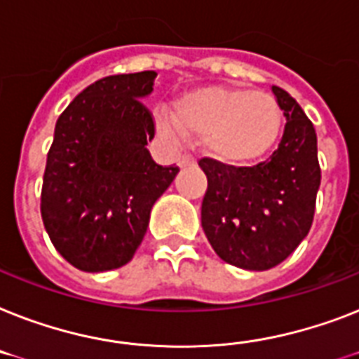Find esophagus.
I'll return each instance as SVG.
<instances>
[{
  "instance_id": "1",
  "label": "esophagus",
  "mask_w": 359,
  "mask_h": 359,
  "mask_svg": "<svg viewBox=\"0 0 359 359\" xmlns=\"http://www.w3.org/2000/svg\"><path fill=\"white\" fill-rule=\"evenodd\" d=\"M197 162H195V158L191 156V154H182L179 158V165L180 168H189V165H195Z\"/></svg>"
}]
</instances>
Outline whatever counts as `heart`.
I'll use <instances>...</instances> for the list:
<instances>
[{
    "instance_id": "obj_1",
    "label": "heart",
    "mask_w": 359,
    "mask_h": 359,
    "mask_svg": "<svg viewBox=\"0 0 359 359\" xmlns=\"http://www.w3.org/2000/svg\"><path fill=\"white\" fill-rule=\"evenodd\" d=\"M156 129L168 140L180 136L205 142L223 164L256 162L275 145L282 110L273 95L229 86H199L177 97L173 118L156 114Z\"/></svg>"
}]
</instances>
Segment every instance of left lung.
Instances as JSON below:
<instances>
[{
  "label": "left lung",
  "instance_id": "left-lung-1",
  "mask_svg": "<svg viewBox=\"0 0 359 359\" xmlns=\"http://www.w3.org/2000/svg\"><path fill=\"white\" fill-rule=\"evenodd\" d=\"M285 127L276 151L252 168L203 158L208 179L201 223L221 260L265 271L284 262L310 232L321 168L317 134L301 104L273 86Z\"/></svg>",
  "mask_w": 359,
  "mask_h": 359
}]
</instances>
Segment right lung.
Here are the masks:
<instances>
[{"label":"right lung","mask_w":359,"mask_h":359,"mask_svg":"<svg viewBox=\"0 0 359 359\" xmlns=\"http://www.w3.org/2000/svg\"><path fill=\"white\" fill-rule=\"evenodd\" d=\"M156 74L99 79L60 114L42 184L43 226L64 260L86 273L133 260L151 208L179 168L158 165L147 142L153 116L142 99Z\"/></svg>","instance_id":"add662e5"}]
</instances>
